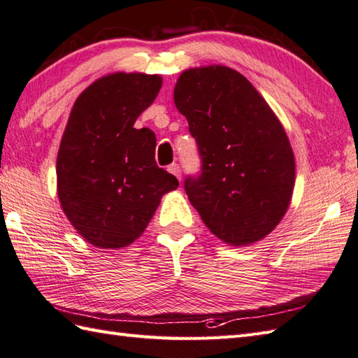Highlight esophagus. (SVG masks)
Here are the masks:
<instances>
[{
  "mask_svg": "<svg viewBox=\"0 0 358 358\" xmlns=\"http://www.w3.org/2000/svg\"><path fill=\"white\" fill-rule=\"evenodd\" d=\"M167 171H169L172 175H175L178 180H181V171H180V166L177 163H172L169 167H167Z\"/></svg>",
  "mask_w": 358,
  "mask_h": 358,
  "instance_id": "obj_1",
  "label": "esophagus"
}]
</instances>
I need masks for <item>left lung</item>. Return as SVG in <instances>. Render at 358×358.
Wrapping results in <instances>:
<instances>
[{
  "label": "left lung",
  "instance_id": "obj_1",
  "mask_svg": "<svg viewBox=\"0 0 358 358\" xmlns=\"http://www.w3.org/2000/svg\"><path fill=\"white\" fill-rule=\"evenodd\" d=\"M173 103L196 140L201 173L185 191L203 223L231 246L269 235L291 204L295 158L285 127L260 92L231 67L180 75Z\"/></svg>",
  "mask_w": 358,
  "mask_h": 358
}]
</instances>
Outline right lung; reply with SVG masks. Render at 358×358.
<instances>
[{"instance_id": "obj_1", "label": "right lung", "mask_w": 358, "mask_h": 358, "mask_svg": "<svg viewBox=\"0 0 358 358\" xmlns=\"http://www.w3.org/2000/svg\"><path fill=\"white\" fill-rule=\"evenodd\" d=\"M159 75L115 72L73 103L57 157V191L71 224L90 245L121 249L140 237L178 180L155 163V134L134 124L154 103Z\"/></svg>"}]
</instances>
